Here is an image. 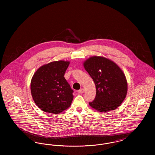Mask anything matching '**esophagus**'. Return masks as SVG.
I'll use <instances>...</instances> for the list:
<instances>
[{"label":"esophagus","instance_id":"1","mask_svg":"<svg viewBox=\"0 0 155 155\" xmlns=\"http://www.w3.org/2000/svg\"><path fill=\"white\" fill-rule=\"evenodd\" d=\"M84 91H85V89H84L81 88L80 89V90L78 91V92L79 94H82V93L84 92Z\"/></svg>","mask_w":155,"mask_h":155}]
</instances>
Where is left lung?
<instances>
[{
    "label": "left lung",
    "mask_w": 155,
    "mask_h": 155,
    "mask_svg": "<svg viewBox=\"0 0 155 155\" xmlns=\"http://www.w3.org/2000/svg\"><path fill=\"white\" fill-rule=\"evenodd\" d=\"M84 67L96 86L95 98L89 105L100 112L117 109L127 93L123 71L114 62L101 56L89 58L84 61Z\"/></svg>",
    "instance_id": "left-lung-1"
}]
</instances>
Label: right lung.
Returning <instances> with one entry per match:
<instances>
[{"instance_id":"1","label":"right lung","mask_w":155,"mask_h":155,"mask_svg":"<svg viewBox=\"0 0 155 155\" xmlns=\"http://www.w3.org/2000/svg\"><path fill=\"white\" fill-rule=\"evenodd\" d=\"M70 62L59 60L39 67L31 81L32 98L40 109L59 114L68 108L73 99V90L64 75Z\"/></svg>"}]
</instances>
